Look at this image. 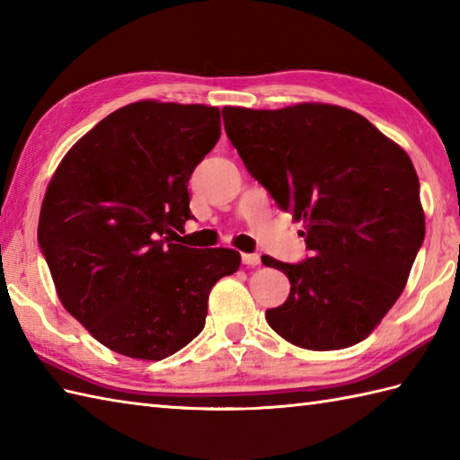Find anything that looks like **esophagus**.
Segmentation results:
<instances>
[{
  "label": "esophagus",
  "instance_id": "obj_1",
  "mask_svg": "<svg viewBox=\"0 0 460 460\" xmlns=\"http://www.w3.org/2000/svg\"><path fill=\"white\" fill-rule=\"evenodd\" d=\"M241 261L245 267H259L261 265V257L257 255V252H243Z\"/></svg>",
  "mask_w": 460,
  "mask_h": 460
}]
</instances>
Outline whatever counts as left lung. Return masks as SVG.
I'll list each match as a JSON object with an SVG mask.
<instances>
[{
	"label": "left lung",
	"instance_id": "8db88e82",
	"mask_svg": "<svg viewBox=\"0 0 460 460\" xmlns=\"http://www.w3.org/2000/svg\"><path fill=\"white\" fill-rule=\"evenodd\" d=\"M225 132L282 211L305 223L310 257L262 255L290 280L269 326L326 351L367 338L407 285L425 239L419 178L407 152L364 116L336 104L223 109Z\"/></svg>",
	"mask_w": 460,
	"mask_h": 460
}]
</instances>
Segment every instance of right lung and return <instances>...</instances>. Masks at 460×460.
<instances>
[{"instance_id": "right-lung-1", "label": "right lung", "mask_w": 460, "mask_h": 460, "mask_svg": "<svg viewBox=\"0 0 460 460\" xmlns=\"http://www.w3.org/2000/svg\"><path fill=\"white\" fill-rule=\"evenodd\" d=\"M221 136L217 106L140 101L114 111L58 164L39 215V247L58 300L116 354L158 361L205 326L233 249L178 245L188 181Z\"/></svg>"}]
</instances>
